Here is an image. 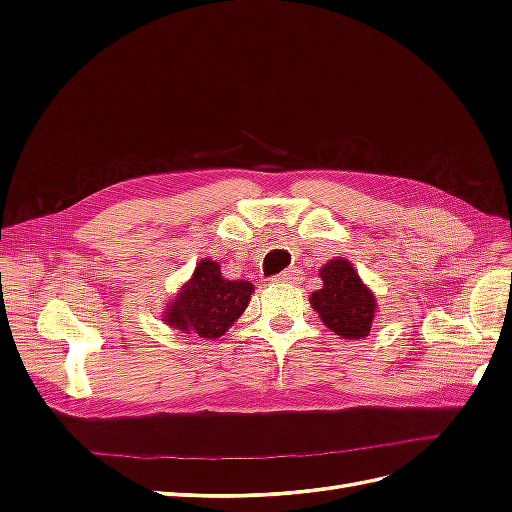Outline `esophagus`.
<instances>
[{
    "label": "esophagus",
    "instance_id": "obj_1",
    "mask_svg": "<svg viewBox=\"0 0 512 512\" xmlns=\"http://www.w3.org/2000/svg\"><path fill=\"white\" fill-rule=\"evenodd\" d=\"M301 280H303V271L297 267H292V269L284 271L282 275L275 277V282H288V284H299Z\"/></svg>",
    "mask_w": 512,
    "mask_h": 512
}]
</instances>
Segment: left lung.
I'll list each match as a JSON object with an SVG mask.
<instances>
[{"mask_svg": "<svg viewBox=\"0 0 512 512\" xmlns=\"http://www.w3.org/2000/svg\"><path fill=\"white\" fill-rule=\"evenodd\" d=\"M322 288L312 292L309 303L324 327L344 339H363L374 324L378 301L348 258H331L320 267Z\"/></svg>", "mask_w": 512, "mask_h": 512, "instance_id": "8db88e82", "label": "left lung"}]
</instances>
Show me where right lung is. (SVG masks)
<instances>
[{
  "label": "right lung",
  "instance_id": "add662e5",
  "mask_svg": "<svg viewBox=\"0 0 512 512\" xmlns=\"http://www.w3.org/2000/svg\"><path fill=\"white\" fill-rule=\"evenodd\" d=\"M254 284L226 280L222 267L211 258H200L190 280L177 297L164 307L162 320L170 329L194 333L205 339L222 337L245 312L252 299Z\"/></svg>",
  "mask_w": 512,
  "mask_h": 512
}]
</instances>
